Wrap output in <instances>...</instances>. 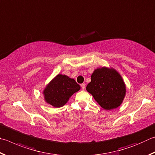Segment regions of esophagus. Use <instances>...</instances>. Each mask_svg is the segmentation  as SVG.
<instances>
[{
	"label": "esophagus",
	"instance_id": "esophagus-1",
	"mask_svg": "<svg viewBox=\"0 0 155 155\" xmlns=\"http://www.w3.org/2000/svg\"><path fill=\"white\" fill-rule=\"evenodd\" d=\"M81 88H82V89L83 90H84L85 89V83H82L81 85Z\"/></svg>",
	"mask_w": 155,
	"mask_h": 155
}]
</instances>
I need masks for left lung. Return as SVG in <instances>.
Returning a JSON list of instances; mask_svg holds the SVG:
<instances>
[{
    "mask_svg": "<svg viewBox=\"0 0 155 155\" xmlns=\"http://www.w3.org/2000/svg\"><path fill=\"white\" fill-rule=\"evenodd\" d=\"M86 89L102 108L108 110L121 104L126 94L121 76L117 70L106 67L94 70Z\"/></svg>",
    "mask_w": 155,
    "mask_h": 155,
    "instance_id": "1",
    "label": "left lung"
}]
</instances>
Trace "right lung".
Instances as JSON below:
<instances>
[{"label": "right lung", "instance_id": "obj_1", "mask_svg": "<svg viewBox=\"0 0 155 155\" xmlns=\"http://www.w3.org/2000/svg\"><path fill=\"white\" fill-rule=\"evenodd\" d=\"M81 89L74 79L65 74H58L43 91L45 100L55 108L65 105L69 98Z\"/></svg>", "mask_w": 155, "mask_h": 155}]
</instances>
